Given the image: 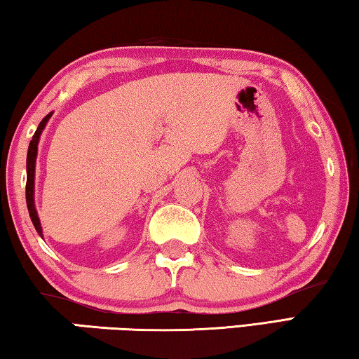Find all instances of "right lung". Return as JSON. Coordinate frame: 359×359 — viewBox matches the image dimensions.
<instances>
[{"label":"right lung","mask_w":359,"mask_h":359,"mask_svg":"<svg viewBox=\"0 0 359 359\" xmlns=\"http://www.w3.org/2000/svg\"><path fill=\"white\" fill-rule=\"evenodd\" d=\"M52 114L46 115L44 118L38 126V130L33 135L32 142H29V147H28V155H27V208L29 212V217H32V222L34 224L36 231H38L39 236L42 238V229H41V222H39V217H38V212L34 209V166H36V155H38V142H39V136L42 130H44L46 123L50 118Z\"/></svg>","instance_id":"obj_1"}]
</instances>
